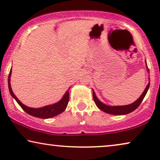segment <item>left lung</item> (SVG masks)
<instances>
[{
	"label": "left lung",
	"mask_w": 160,
	"mask_h": 160,
	"mask_svg": "<svg viewBox=\"0 0 160 160\" xmlns=\"http://www.w3.org/2000/svg\"><path fill=\"white\" fill-rule=\"evenodd\" d=\"M147 68L148 71V68ZM150 82H148V84L146 86L145 90L143 91V92L141 95L138 99L136 101H135L133 103L127 105V106H107V105L102 103L101 101H100L98 99L97 96L95 95V93L94 90L92 89V95H93V99L94 101H95L96 106H97L98 108H99L100 110L104 111L107 113H109V114H113V115H124V114H128L129 113L132 112L133 111H135L138 107L140 106V104L141 103V102L143 101L144 97H145L146 93H147V91L148 88H149Z\"/></svg>",
	"instance_id": "8db88e82"
}]
</instances>
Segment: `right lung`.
<instances>
[{
	"instance_id": "right-lung-1",
	"label": "right lung",
	"mask_w": 160,
	"mask_h": 160,
	"mask_svg": "<svg viewBox=\"0 0 160 160\" xmlns=\"http://www.w3.org/2000/svg\"><path fill=\"white\" fill-rule=\"evenodd\" d=\"M11 74H12V68H11L10 73L8 74V89H9L10 94L12 95L13 98L16 100V101L18 102V104L21 106V108L25 111L26 113H28V114L32 116V117L41 118V119H49V118H52L55 117V116L60 114L62 112H63L66 108L69 101V91L68 90L65 93L64 96H63L62 99L60 101L56 102V103L49 105V106H47L42 108H30L24 105L23 103L19 101L18 98L16 97V95H14L13 92L12 87H11Z\"/></svg>"
}]
</instances>
